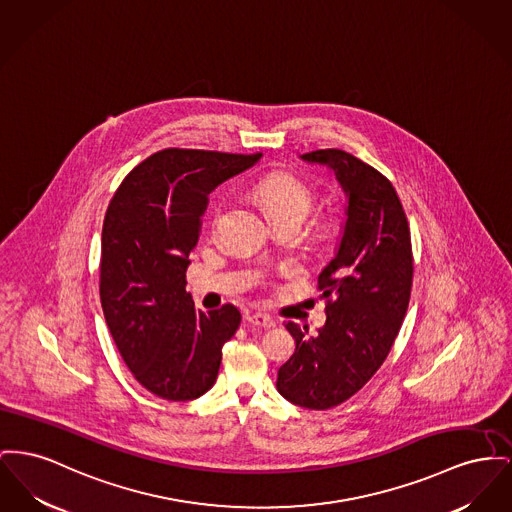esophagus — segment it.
Returning <instances> with one entry per match:
<instances>
[{"mask_svg": "<svg viewBox=\"0 0 512 512\" xmlns=\"http://www.w3.org/2000/svg\"><path fill=\"white\" fill-rule=\"evenodd\" d=\"M247 321L253 325V327H259V329H274L276 323L274 319L269 315H263V313H253L247 317Z\"/></svg>", "mask_w": 512, "mask_h": 512, "instance_id": "1", "label": "esophagus"}]
</instances>
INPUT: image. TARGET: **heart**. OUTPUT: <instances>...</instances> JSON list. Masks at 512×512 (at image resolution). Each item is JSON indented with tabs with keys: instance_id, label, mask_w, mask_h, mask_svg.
Segmentation results:
<instances>
[{
	"instance_id": "1",
	"label": "heart",
	"mask_w": 512,
	"mask_h": 512,
	"mask_svg": "<svg viewBox=\"0 0 512 512\" xmlns=\"http://www.w3.org/2000/svg\"><path fill=\"white\" fill-rule=\"evenodd\" d=\"M257 195L271 212L272 218L282 214H298L305 218L313 205L309 185L286 172L271 174L259 181Z\"/></svg>"
}]
</instances>
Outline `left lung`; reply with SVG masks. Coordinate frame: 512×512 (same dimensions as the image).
I'll return each mask as SVG.
<instances>
[{"label": "left lung", "instance_id": "obj_1", "mask_svg": "<svg viewBox=\"0 0 512 512\" xmlns=\"http://www.w3.org/2000/svg\"><path fill=\"white\" fill-rule=\"evenodd\" d=\"M334 172L346 195V220L334 257L319 274L327 323L315 336L288 323L296 352L278 369L276 389L292 404L327 410L342 404L389 356L412 290V243L391 181L350 152L301 154Z\"/></svg>", "mask_w": 512, "mask_h": 512}]
</instances>
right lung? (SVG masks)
<instances>
[{"label":"right lung","instance_id":"1","mask_svg":"<svg viewBox=\"0 0 512 512\" xmlns=\"http://www.w3.org/2000/svg\"><path fill=\"white\" fill-rule=\"evenodd\" d=\"M261 154L166 149L121 181L102 226L100 301L125 365L152 394L185 402L216 381L222 346L241 323L234 305L197 309L185 292L212 189Z\"/></svg>","mask_w":512,"mask_h":512}]
</instances>
